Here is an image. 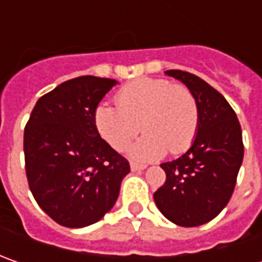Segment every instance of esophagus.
I'll return each instance as SVG.
<instances>
[{
	"mask_svg": "<svg viewBox=\"0 0 262 262\" xmlns=\"http://www.w3.org/2000/svg\"><path fill=\"white\" fill-rule=\"evenodd\" d=\"M129 166H131V170H143V169H146V165H141V163H137V162H131Z\"/></svg>",
	"mask_w": 262,
	"mask_h": 262,
	"instance_id": "1",
	"label": "esophagus"
}]
</instances>
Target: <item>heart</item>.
<instances>
[{
  "label": "heart",
  "instance_id": "heart-1",
  "mask_svg": "<svg viewBox=\"0 0 262 262\" xmlns=\"http://www.w3.org/2000/svg\"><path fill=\"white\" fill-rule=\"evenodd\" d=\"M115 102L116 106L97 105L93 119L99 134L116 151L126 150L140 129L144 136L129 153L143 162L160 159L167 150L179 155L195 140L200 105L189 87L166 78H138L116 93Z\"/></svg>",
  "mask_w": 262,
  "mask_h": 262
}]
</instances>
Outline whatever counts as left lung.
I'll return each instance as SVG.
<instances>
[{"label": "left lung", "mask_w": 262, "mask_h": 262, "mask_svg": "<svg viewBox=\"0 0 262 262\" xmlns=\"http://www.w3.org/2000/svg\"><path fill=\"white\" fill-rule=\"evenodd\" d=\"M166 74L195 95L200 126L185 155L160 165L166 181L153 198L172 223L200 226L213 220L233 194L244 159L242 129L229 102L203 78L181 70H167Z\"/></svg>", "instance_id": "1"}]
</instances>
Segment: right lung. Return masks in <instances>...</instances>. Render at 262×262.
Returning <instances> with one entry per match:
<instances>
[{
	"label": "right lung",
	"instance_id": "obj_1",
	"mask_svg": "<svg viewBox=\"0 0 262 262\" xmlns=\"http://www.w3.org/2000/svg\"><path fill=\"white\" fill-rule=\"evenodd\" d=\"M115 80L83 76L43 95L25 128V163L36 203L58 225L84 227L114 207L125 157L106 143L93 114Z\"/></svg>",
	"mask_w": 262,
	"mask_h": 262
}]
</instances>
